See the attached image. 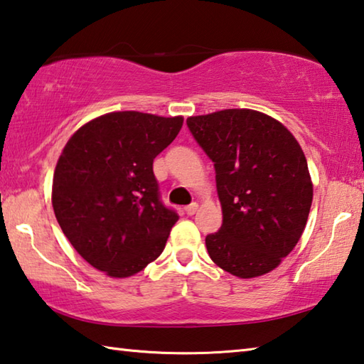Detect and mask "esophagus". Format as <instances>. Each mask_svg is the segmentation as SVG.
Returning <instances> with one entry per match:
<instances>
[{"instance_id":"obj_1","label":"esophagus","mask_w":364,"mask_h":364,"mask_svg":"<svg viewBox=\"0 0 364 364\" xmlns=\"http://www.w3.org/2000/svg\"><path fill=\"white\" fill-rule=\"evenodd\" d=\"M196 211H198V205H196V203H192V205L186 206V214L187 215H193Z\"/></svg>"}]
</instances>
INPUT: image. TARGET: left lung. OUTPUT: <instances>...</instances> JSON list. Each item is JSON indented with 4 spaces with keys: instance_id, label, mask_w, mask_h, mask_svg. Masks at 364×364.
<instances>
[{
    "instance_id": "obj_1",
    "label": "left lung",
    "mask_w": 364,
    "mask_h": 364,
    "mask_svg": "<svg viewBox=\"0 0 364 364\" xmlns=\"http://www.w3.org/2000/svg\"><path fill=\"white\" fill-rule=\"evenodd\" d=\"M187 126L214 163L222 227L206 237L222 270L254 278L277 269L309 219L314 186L294 136L269 114L228 108Z\"/></svg>"
}]
</instances>
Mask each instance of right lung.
Returning <instances> with one entry per match:
<instances>
[{"label":"right lung","instance_id":"1","mask_svg":"<svg viewBox=\"0 0 364 364\" xmlns=\"http://www.w3.org/2000/svg\"><path fill=\"white\" fill-rule=\"evenodd\" d=\"M182 123L140 112L102 114L70 137L57 161L55 219L76 252L108 277L144 270L178 220L159 196L153 159Z\"/></svg>","mask_w":364,"mask_h":364}]
</instances>
